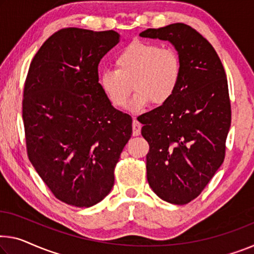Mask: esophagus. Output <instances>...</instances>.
Segmentation results:
<instances>
[{
	"instance_id": "esophagus-1",
	"label": "esophagus",
	"mask_w": 254,
	"mask_h": 254,
	"mask_svg": "<svg viewBox=\"0 0 254 254\" xmlns=\"http://www.w3.org/2000/svg\"><path fill=\"white\" fill-rule=\"evenodd\" d=\"M140 129H142V125L138 123V120H132V135L138 136L140 134Z\"/></svg>"
}]
</instances>
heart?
<instances>
[{"label": "heart", "instance_id": "1", "mask_svg": "<svg viewBox=\"0 0 254 254\" xmlns=\"http://www.w3.org/2000/svg\"><path fill=\"white\" fill-rule=\"evenodd\" d=\"M115 68L100 73V86L112 105L124 108L131 89L136 92L129 109L139 111L146 105H163L173 99L182 80V60L173 49L153 43L134 41L115 57Z\"/></svg>", "mask_w": 254, "mask_h": 254}]
</instances>
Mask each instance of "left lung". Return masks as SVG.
<instances>
[{
	"mask_svg": "<svg viewBox=\"0 0 254 254\" xmlns=\"http://www.w3.org/2000/svg\"><path fill=\"white\" fill-rule=\"evenodd\" d=\"M139 36L170 42L182 60V80L173 99L137 119L150 145L149 185L162 200L186 204L224 162L232 120L227 78L212 45L185 23L149 28Z\"/></svg>",
	"mask_w": 254,
	"mask_h": 254,
	"instance_id": "obj_1",
	"label": "left lung"
}]
</instances>
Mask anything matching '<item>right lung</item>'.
I'll return each instance as SVG.
<instances>
[{
	"label": "right lung",
	"instance_id": "obj_1",
	"mask_svg": "<svg viewBox=\"0 0 254 254\" xmlns=\"http://www.w3.org/2000/svg\"><path fill=\"white\" fill-rule=\"evenodd\" d=\"M120 41L115 30L64 28L35 54L22 100L27 154L58 200L78 208L102 201L131 136L99 83V64Z\"/></svg>",
	"mask_w": 254,
	"mask_h": 254
}]
</instances>
